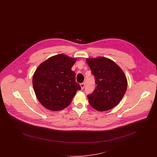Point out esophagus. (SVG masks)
Returning <instances> with one entry per match:
<instances>
[{"label":"esophagus","instance_id":"34e87169","mask_svg":"<svg viewBox=\"0 0 157 157\" xmlns=\"http://www.w3.org/2000/svg\"><path fill=\"white\" fill-rule=\"evenodd\" d=\"M85 82H83V83H81L80 84L81 87V88H82V90L84 88V87H85Z\"/></svg>","mask_w":157,"mask_h":157}]
</instances>
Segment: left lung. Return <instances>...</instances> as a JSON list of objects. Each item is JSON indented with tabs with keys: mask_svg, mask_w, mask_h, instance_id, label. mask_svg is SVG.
I'll list each match as a JSON object with an SVG mask.
<instances>
[{
	"mask_svg": "<svg viewBox=\"0 0 157 157\" xmlns=\"http://www.w3.org/2000/svg\"><path fill=\"white\" fill-rule=\"evenodd\" d=\"M95 77L96 88L87 95L90 105L99 111H108L120 103L127 88L124 72L112 60L105 57L87 58Z\"/></svg>",
	"mask_w": 157,
	"mask_h": 157,
	"instance_id": "obj_1",
	"label": "left lung"
}]
</instances>
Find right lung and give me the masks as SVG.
<instances>
[{
  "label": "right lung",
  "instance_id": "add662e5",
  "mask_svg": "<svg viewBox=\"0 0 157 157\" xmlns=\"http://www.w3.org/2000/svg\"><path fill=\"white\" fill-rule=\"evenodd\" d=\"M76 59L60 54L42 63L33 76V86L40 103L51 111H60L71 104L81 90L71 70Z\"/></svg>",
  "mask_w": 157,
  "mask_h": 157
}]
</instances>
